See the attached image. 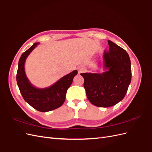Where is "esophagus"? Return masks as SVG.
<instances>
[{
	"label": "esophagus",
	"mask_w": 152,
	"mask_h": 152,
	"mask_svg": "<svg viewBox=\"0 0 152 152\" xmlns=\"http://www.w3.org/2000/svg\"><path fill=\"white\" fill-rule=\"evenodd\" d=\"M78 72H79V73L85 72L84 67H83V66H79V67H78Z\"/></svg>",
	"instance_id": "obj_1"
}]
</instances>
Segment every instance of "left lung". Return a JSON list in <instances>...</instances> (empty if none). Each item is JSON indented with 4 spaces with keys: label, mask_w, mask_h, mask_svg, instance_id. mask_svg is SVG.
I'll return each instance as SVG.
<instances>
[{
    "label": "left lung",
    "mask_w": 152,
    "mask_h": 152,
    "mask_svg": "<svg viewBox=\"0 0 152 152\" xmlns=\"http://www.w3.org/2000/svg\"><path fill=\"white\" fill-rule=\"evenodd\" d=\"M108 52L103 54L102 73H82L84 87L89 102L96 107H110L123 99L131 81V66L125 50L108 40Z\"/></svg>",
    "instance_id": "1"
}]
</instances>
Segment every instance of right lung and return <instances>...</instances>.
<instances>
[{
    "label": "right lung",
    "instance_id": "right-lung-1",
    "mask_svg": "<svg viewBox=\"0 0 152 152\" xmlns=\"http://www.w3.org/2000/svg\"><path fill=\"white\" fill-rule=\"evenodd\" d=\"M38 44L39 42L34 44L21 54L18 63L16 81L25 102L38 111L47 112L60 107L65 102L67 89L72 84L73 77L77 74L78 72H72L46 88H37L30 83L26 75L25 63L28 55Z\"/></svg>",
    "mask_w": 152,
    "mask_h": 152
}]
</instances>
